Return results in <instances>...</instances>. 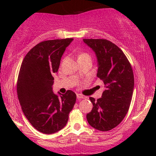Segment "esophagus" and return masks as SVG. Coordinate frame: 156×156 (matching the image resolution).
<instances>
[{"mask_svg":"<svg viewBox=\"0 0 156 156\" xmlns=\"http://www.w3.org/2000/svg\"><path fill=\"white\" fill-rule=\"evenodd\" d=\"M76 97H77L78 99H87V97H86V96L81 94H76Z\"/></svg>","mask_w":156,"mask_h":156,"instance_id":"obj_1","label":"esophagus"}]
</instances>
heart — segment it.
<instances>
[{"instance_id":"heart-1","label":"heart","mask_w":156,"mask_h":156,"mask_svg":"<svg viewBox=\"0 0 156 156\" xmlns=\"http://www.w3.org/2000/svg\"><path fill=\"white\" fill-rule=\"evenodd\" d=\"M87 55V54H85V53H83V54H82L81 55Z\"/></svg>"}]
</instances>
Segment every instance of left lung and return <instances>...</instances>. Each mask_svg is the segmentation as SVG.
I'll use <instances>...</instances> for the list:
<instances>
[{"mask_svg":"<svg viewBox=\"0 0 156 156\" xmlns=\"http://www.w3.org/2000/svg\"><path fill=\"white\" fill-rule=\"evenodd\" d=\"M94 51L98 61L97 77L106 89L101 98L90 97L93 108L87 114L91 126L108 131L117 126L126 115L133 96L134 76L129 59L118 46L106 39H84Z\"/></svg>","mask_w":156,"mask_h":156,"instance_id":"left-lung-1","label":"left lung"}]
</instances>
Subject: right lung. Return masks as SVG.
I'll return each mask as SVG.
<instances>
[{"instance_id":"right-lung-1","label":"right lung","mask_w":156,"mask_h":156,"mask_svg":"<svg viewBox=\"0 0 156 156\" xmlns=\"http://www.w3.org/2000/svg\"><path fill=\"white\" fill-rule=\"evenodd\" d=\"M73 38L42 41L25 55L17 82V93L25 117L38 131L51 134L67 124L76 102V94L67 91L60 97L52 91V74Z\"/></svg>"}]
</instances>
